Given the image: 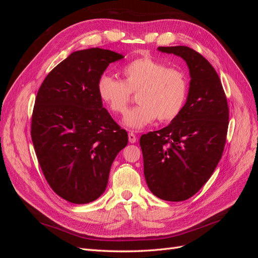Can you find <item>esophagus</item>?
Listing matches in <instances>:
<instances>
[{
  "instance_id": "34e87169",
  "label": "esophagus",
  "mask_w": 258,
  "mask_h": 258,
  "mask_svg": "<svg viewBox=\"0 0 258 258\" xmlns=\"http://www.w3.org/2000/svg\"><path fill=\"white\" fill-rule=\"evenodd\" d=\"M128 139H129V142L130 143H136V141H137V137H136L135 134H132V132H129Z\"/></svg>"
}]
</instances>
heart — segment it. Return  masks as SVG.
<instances>
[{"label": "heart", "mask_w": 258, "mask_h": 258, "mask_svg": "<svg viewBox=\"0 0 258 258\" xmlns=\"http://www.w3.org/2000/svg\"><path fill=\"white\" fill-rule=\"evenodd\" d=\"M123 80L102 75L98 81L100 99L115 114H123L131 93H137L136 107L122 119L130 130H141L158 118L174 119L181 113L188 93V81L179 69L168 68L151 57L131 61L122 69Z\"/></svg>", "instance_id": "heart-1"}]
</instances>
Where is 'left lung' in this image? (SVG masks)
<instances>
[{
	"label": "left lung",
	"instance_id": "left-lung-1",
	"mask_svg": "<svg viewBox=\"0 0 258 258\" xmlns=\"http://www.w3.org/2000/svg\"><path fill=\"white\" fill-rule=\"evenodd\" d=\"M181 57L189 70V88L183 110L167 127L140 139L144 176L150 190L162 200L194 196L221 160L229 112L214 68L187 46L158 47Z\"/></svg>",
	"mask_w": 258,
	"mask_h": 258
}]
</instances>
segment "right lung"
Returning a JSON list of instances; mask_svg holds the SVG:
<instances>
[{
  "label": "right lung",
  "mask_w": 258,
  "mask_h": 258,
  "mask_svg": "<svg viewBox=\"0 0 258 258\" xmlns=\"http://www.w3.org/2000/svg\"><path fill=\"white\" fill-rule=\"evenodd\" d=\"M122 58L108 49L74 51L38 89L31 124L36 157L52 190L72 204L104 192L112 163L128 143L97 89L108 64Z\"/></svg>",
  "instance_id": "obj_1"
}]
</instances>
